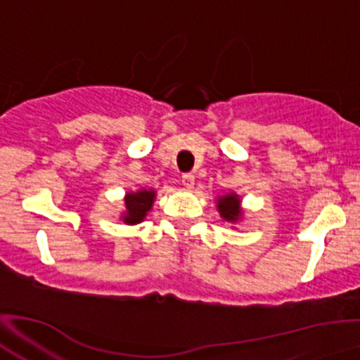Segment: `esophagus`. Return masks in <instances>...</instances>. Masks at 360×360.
Wrapping results in <instances>:
<instances>
[{"instance_id":"obj_1","label":"esophagus","mask_w":360,"mask_h":360,"mask_svg":"<svg viewBox=\"0 0 360 360\" xmlns=\"http://www.w3.org/2000/svg\"><path fill=\"white\" fill-rule=\"evenodd\" d=\"M183 184H184V188H188V189L194 188V176L191 174V172H186V174H183Z\"/></svg>"}]
</instances>
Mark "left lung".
<instances>
[{
	"mask_svg": "<svg viewBox=\"0 0 360 360\" xmlns=\"http://www.w3.org/2000/svg\"><path fill=\"white\" fill-rule=\"evenodd\" d=\"M218 211L223 219H226L229 223H236L243 216V210L240 206V196L231 193L218 198Z\"/></svg>",
	"mask_w": 360,
	"mask_h": 360,
	"instance_id": "8db88e82",
	"label": "left lung"
}]
</instances>
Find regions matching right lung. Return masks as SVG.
Wrapping results in <instances>:
<instances>
[{
	"label": "right lung",
	"instance_id": "add662e5",
	"mask_svg": "<svg viewBox=\"0 0 360 360\" xmlns=\"http://www.w3.org/2000/svg\"><path fill=\"white\" fill-rule=\"evenodd\" d=\"M155 199L154 189H141L136 193L125 194V213L122 216L124 223L137 224L144 221L146 214L149 213Z\"/></svg>",
	"mask_w": 360,
	"mask_h": 360
}]
</instances>
